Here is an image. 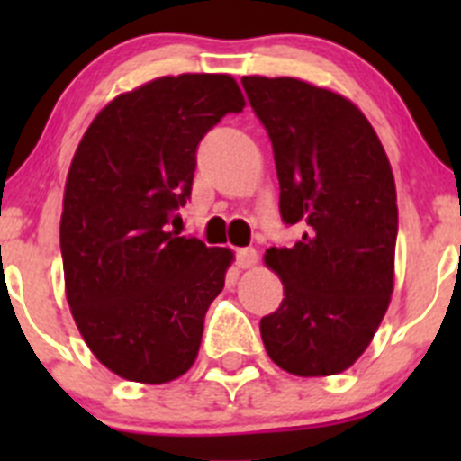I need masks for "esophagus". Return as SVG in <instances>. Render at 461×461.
<instances>
[{
  "mask_svg": "<svg viewBox=\"0 0 461 461\" xmlns=\"http://www.w3.org/2000/svg\"><path fill=\"white\" fill-rule=\"evenodd\" d=\"M258 263V254L254 248H240L236 249V265L239 267H252Z\"/></svg>",
  "mask_w": 461,
  "mask_h": 461,
  "instance_id": "34e87169",
  "label": "esophagus"
}]
</instances>
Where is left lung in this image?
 <instances>
[{"label":"left lung","mask_w":461,"mask_h":461,"mask_svg":"<svg viewBox=\"0 0 461 461\" xmlns=\"http://www.w3.org/2000/svg\"><path fill=\"white\" fill-rule=\"evenodd\" d=\"M240 85L272 142L283 222L303 230L290 248L265 252L285 294L260 319L265 350L292 375L343 373L370 346L393 294L397 192L388 156L339 93L294 77Z\"/></svg>","instance_id":"1"}]
</instances>
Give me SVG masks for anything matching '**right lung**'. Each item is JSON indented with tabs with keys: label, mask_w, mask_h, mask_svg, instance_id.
I'll return each mask as SVG.
<instances>
[{
	"label": "right lung",
	"mask_w": 461,
	"mask_h": 461,
	"mask_svg": "<svg viewBox=\"0 0 461 461\" xmlns=\"http://www.w3.org/2000/svg\"><path fill=\"white\" fill-rule=\"evenodd\" d=\"M243 106L231 76L158 77L106 104L73 156L59 222L67 301L122 379L167 384L196 361L234 254L169 225L192 196L204 133Z\"/></svg>",
	"instance_id": "right-lung-1"
}]
</instances>
